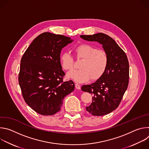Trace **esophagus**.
Returning <instances> with one entry per match:
<instances>
[{
  "mask_svg": "<svg viewBox=\"0 0 149 149\" xmlns=\"http://www.w3.org/2000/svg\"><path fill=\"white\" fill-rule=\"evenodd\" d=\"M75 88L78 90H80L81 89V86H79V85L78 84H75Z\"/></svg>",
  "mask_w": 149,
  "mask_h": 149,
  "instance_id": "1",
  "label": "esophagus"
}]
</instances>
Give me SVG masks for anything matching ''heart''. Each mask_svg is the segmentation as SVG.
<instances>
[{"instance_id": "obj_1", "label": "heart", "mask_w": 149, "mask_h": 149, "mask_svg": "<svg viewBox=\"0 0 149 149\" xmlns=\"http://www.w3.org/2000/svg\"><path fill=\"white\" fill-rule=\"evenodd\" d=\"M74 51L76 57L83 60L79 65L80 69L68 73V78L77 82H84L90 78L97 79L104 74L109 63L108 55L104 51L87 44L78 45ZM59 62L64 70L70 71L74 68V58L69 52L61 54Z\"/></svg>"}]
</instances>
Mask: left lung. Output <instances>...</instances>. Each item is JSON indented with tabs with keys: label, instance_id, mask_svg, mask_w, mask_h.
Returning a JSON list of instances; mask_svg holds the SVG:
<instances>
[{
	"label": "left lung",
	"instance_id": "1",
	"mask_svg": "<svg viewBox=\"0 0 149 149\" xmlns=\"http://www.w3.org/2000/svg\"><path fill=\"white\" fill-rule=\"evenodd\" d=\"M86 40L98 42L109 56V63L104 74L95 82L84 85L83 91L93 94V102L86 110L91 114H108L119 105L129 84V63L124 51L107 35L98 33L80 35Z\"/></svg>",
	"mask_w": 149,
	"mask_h": 149
}]
</instances>
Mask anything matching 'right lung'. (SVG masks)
Masks as SVG:
<instances>
[{
  "label": "right lung",
  "mask_w": 149,
  "mask_h": 149,
  "mask_svg": "<svg viewBox=\"0 0 149 149\" xmlns=\"http://www.w3.org/2000/svg\"><path fill=\"white\" fill-rule=\"evenodd\" d=\"M73 41L70 37L49 32L32 41L20 61L19 84L29 107L43 116L58 112L64 97L72 92V81L63 82L65 72L59 57L62 49Z\"/></svg>",
  "instance_id": "obj_1"
}]
</instances>
